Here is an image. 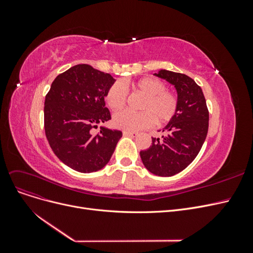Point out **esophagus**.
<instances>
[{
	"instance_id": "34e87169",
	"label": "esophagus",
	"mask_w": 253,
	"mask_h": 253,
	"mask_svg": "<svg viewBox=\"0 0 253 253\" xmlns=\"http://www.w3.org/2000/svg\"><path fill=\"white\" fill-rule=\"evenodd\" d=\"M122 134H124V136H129V137L137 136V133H135V132H129V131H124V132H122Z\"/></svg>"
}]
</instances>
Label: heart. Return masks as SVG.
Here are the masks:
<instances>
[{
	"label": "heart",
	"mask_w": 253,
	"mask_h": 253,
	"mask_svg": "<svg viewBox=\"0 0 253 253\" xmlns=\"http://www.w3.org/2000/svg\"><path fill=\"white\" fill-rule=\"evenodd\" d=\"M131 85L144 98L139 104V113L124 111L113 116V125L126 131H139L154 125L162 126L169 122L178 112V97L173 91L167 89L162 80L147 77L138 81L115 82L109 88L105 101L113 111L121 110L126 103L127 90Z\"/></svg>",
	"instance_id": "heart-1"
}]
</instances>
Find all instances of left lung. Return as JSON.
<instances>
[{
  "label": "left lung",
  "instance_id": "left-lung-1",
  "mask_svg": "<svg viewBox=\"0 0 253 253\" xmlns=\"http://www.w3.org/2000/svg\"><path fill=\"white\" fill-rule=\"evenodd\" d=\"M177 90L178 112L163 129L162 139L140 152L144 167L158 176H173L185 170L200 153L208 134L209 111L203 90L189 76L162 70L154 74Z\"/></svg>",
  "mask_w": 253,
  "mask_h": 253
}]
</instances>
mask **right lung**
<instances>
[{
    "label": "right lung",
    "instance_id": "obj_1",
    "mask_svg": "<svg viewBox=\"0 0 253 253\" xmlns=\"http://www.w3.org/2000/svg\"><path fill=\"white\" fill-rule=\"evenodd\" d=\"M115 79L87 64L60 74L45 97L44 129L51 150L71 169L81 173L101 170L110 162L121 131L101 126L111 119L104 98Z\"/></svg>",
    "mask_w": 253,
    "mask_h": 253
}]
</instances>
